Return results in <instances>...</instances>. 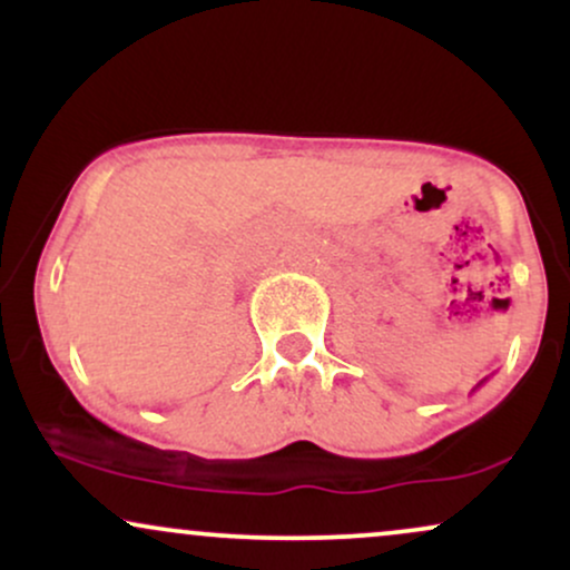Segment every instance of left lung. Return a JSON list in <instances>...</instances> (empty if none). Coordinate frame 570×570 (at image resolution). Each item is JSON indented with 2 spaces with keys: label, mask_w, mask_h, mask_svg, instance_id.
Returning <instances> with one entry per match:
<instances>
[{
  "label": "left lung",
  "mask_w": 570,
  "mask_h": 570,
  "mask_svg": "<svg viewBox=\"0 0 570 570\" xmlns=\"http://www.w3.org/2000/svg\"><path fill=\"white\" fill-rule=\"evenodd\" d=\"M482 383H485V381H482ZM482 383H480V385H482ZM480 385H476V389H480Z\"/></svg>",
  "instance_id": "1"
}]
</instances>
